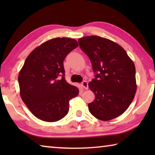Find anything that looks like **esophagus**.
<instances>
[{
	"mask_svg": "<svg viewBox=\"0 0 155 155\" xmlns=\"http://www.w3.org/2000/svg\"><path fill=\"white\" fill-rule=\"evenodd\" d=\"M81 86H82V87H83L85 90H87L88 89V83L87 81H83L82 83H81Z\"/></svg>",
	"mask_w": 155,
	"mask_h": 155,
	"instance_id": "1",
	"label": "esophagus"
}]
</instances>
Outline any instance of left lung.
Returning a JSON list of instances; mask_svg holds the SVG:
<instances>
[{"instance_id": "obj_1", "label": "left lung", "mask_w": 155, "mask_h": 155, "mask_svg": "<svg viewBox=\"0 0 155 155\" xmlns=\"http://www.w3.org/2000/svg\"><path fill=\"white\" fill-rule=\"evenodd\" d=\"M90 58L95 78L89 83L96 98L89 111L101 120H111L128 109L136 92L135 67L122 47L108 39L91 35L78 39Z\"/></svg>"}]
</instances>
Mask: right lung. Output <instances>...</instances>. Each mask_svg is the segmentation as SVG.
Wrapping results in <instances>:
<instances>
[{
    "label": "right lung",
    "mask_w": 155,
    "mask_h": 155,
    "mask_svg": "<svg viewBox=\"0 0 155 155\" xmlns=\"http://www.w3.org/2000/svg\"><path fill=\"white\" fill-rule=\"evenodd\" d=\"M78 44L74 39L57 38L37 47L26 59L18 75L20 96L31 113L46 122L62 119L78 87L65 78L64 59Z\"/></svg>",
    "instance_id": "1"
}]
</instances>
